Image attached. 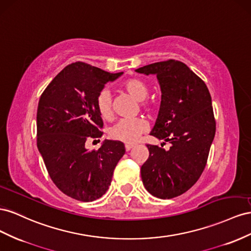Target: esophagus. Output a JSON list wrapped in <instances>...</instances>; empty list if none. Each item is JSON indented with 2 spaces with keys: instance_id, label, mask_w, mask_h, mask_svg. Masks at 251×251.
<instances>
[{
  "instance_id": "obj_1",
  "label": "esophagus",
  "mask_w": 251,
  "mask_h": 251,
  "mask_svg": "<svg viewBox=\"0 0 251 251\" xmlns=\"http://www.w3.org/2000/svg\"><path fill=\"white\" fill-rule=\"evenodd\" d=\"M132 147H133V145H132V144H125V149H126V151H129V150H130Z\"/></svg>"
}]
</instances>
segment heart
<instances>
[{"mask_svg": "<svg viewBox=\"0 0 251 251\" xmlns=\"http://www.w3.org/2000/svg\"><path fill=\"white\" fill-rule=\"evenodd\" d=\"M123 88L134 99L140 101L144 109H150L152 107V101L146 99L149 95L148 84L138 77H132L124 82ZM97 110L100 117L104 120H109L112 117V101L109 90L103 89L100 91L96 101ZM147 129V123L141 118L123 119L114 124L109 130V137L112 140L132 144L139 139L140 135Z\"/></svg>", "mask_w": 251, "mask_h": 251, "instance_id": "heart-1", "label": "heart"}]
</instances>
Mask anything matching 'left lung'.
<instances>
[{"label": "left lung", "instance_id": "1", "mask_svg": "<svg viewBox=\"0 0 251 251\" xmlns=\"http://www.w3.org/2000/svg\"><path fill=\"white\" fill-rule=\"evenodd\" d=\"M137 73L155 75L162 101L150 134L170 148L147 144L149 156L141 167L146 190L159 199H173L190 189L201 176L216 134L211 97L206 84L184 63L157 62Z\"/></svg>", "mask_w": 251, "mask_h": 251}]
</instances>
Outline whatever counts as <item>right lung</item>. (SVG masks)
Wrapping results in <instances>:
<instances>
[{
	"mask_svg": "<svg viewBox=\"0 0 251 251\" xmlns=\"http://www.w3.org/2000/svg\"><path fill=\"white\" fill-rule=\"evenodd\" d=\"M110 74L83 62L64 68L41 95L37 112V145L46 169L63 193L92 202L108 190L113 170L125 153L120 141L106 140L98 150L85 143L101 138L102 118L96 101Z\"/></svg>",
	"mask_w": 251,
	"mask_h": 251,
	"instance_id": "1",
	"label": "right lung"
}]
</instances>
